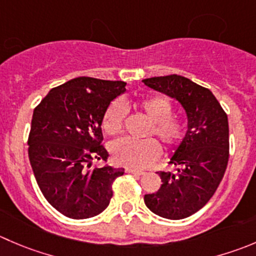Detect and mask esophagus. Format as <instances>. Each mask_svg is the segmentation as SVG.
I'll use <instances>...</instances> for the list:
<instances>
[{
  "instance_id": "34e87169",
  "label": "esophagus",
  "mask_w": 256,
  "mask_h": 256,
  "mask_svg": "<svg viewBox=\"0 0 256 256\" xmlns=\"http://www.w3.org/2000/svg\"><path fill=\"white\" fill-rule=\"evenodd\" d=\"M126 172H128V174H132V175H138V176L145 175V172H144V171L135 170V168H126Z\"/></svg>"
}]
</instances>
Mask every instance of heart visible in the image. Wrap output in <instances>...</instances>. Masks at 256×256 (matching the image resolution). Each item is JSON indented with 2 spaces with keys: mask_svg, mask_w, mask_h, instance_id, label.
I'll return each mask as SVG.
<instances>
[{
  "mask_svg": "<svg viewBox=\"0 0 256 256\" xmlns=\"http://www.w3.org/2000/svg\"><path fill=\"white\" fill-rule=\"evenodd\" d=\"M136 108H140L151 121L148 132L158 136L164 145L174 146L181 140L184 135V125L178 118L171 116L172 105L168 98L162 96L141 98L136 101ZM125 116V105L118 100L112 101L104 112L101 122L104 131L111 136L120 134ZM110 152L118 165L130 168H142L158 158L160 148L151 138L142 140L122 138L111 144Z\"/></svg>",
  "mask_w": 256,
  "mask_h": 256,
  "instance_id": "obj_1",
  "label": "heart"
}]
</instances>
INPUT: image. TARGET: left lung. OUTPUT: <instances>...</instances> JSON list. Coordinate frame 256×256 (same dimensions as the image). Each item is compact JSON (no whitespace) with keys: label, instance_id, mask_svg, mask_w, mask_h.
<instances>
[{"label":"left lung","instance_id":"obj_1","mask_svg":"<svg viewBox=\"0 0 256 256\" xmlns=\"http://www.w3.org/2000/svg\"><path fill=\"white\" fill-rule=\"evenodd\" d=\"M146 86L178 101L188 131L171 156L176 172L160 171V188L144 196L154 214L180 220L199 212L215 194L229 160V124L209 88L178 75L142 80Z\"/></svg>","mask_w":256,"mask_h":256}]
</instances>
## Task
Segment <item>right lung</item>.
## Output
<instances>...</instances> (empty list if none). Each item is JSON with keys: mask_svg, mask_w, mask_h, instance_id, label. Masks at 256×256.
<instances>
[{"mask_svg": "<svg viewBox=\"0 0 256 256\" xmlns=\"http://www.w3.org/2000/svg\"><path fill=\"white\" fill-rule=\"evenodd\" d=\"M124 81L76 78L52 88L34 108L28 158L47 202L65 216L88 219L112 198L111 184L124 168H92L106 160L101 122L108 106L126 91Z\"/></svg>", "mask_w": 256, "mask_h": 256, "instance_id": "1", "label": "right lung"}]
</instances>
